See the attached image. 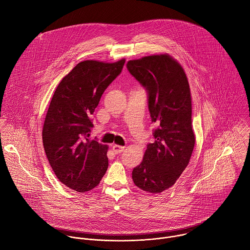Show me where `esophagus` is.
<instances>
[{
	"label": "esophagus",
	"instance_id": "esophagus-1",
	"mask_svg": "<svg viewBox=\"0 0 250 250\" xmlns=\"http://www.w3.org/2000/svg\"><path fill=\"white\" fill-rule=\"evenodd\" d=\"M112 149H113V151H114L115 154H120V153H122V152L125 150V147L119 146V145H114V146L112 147Z\"/></svg>",
	"mask_w": 250,
	"mask_h": 250
}]
</instances>
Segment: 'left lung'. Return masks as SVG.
I'll list each match as a JSON object with an SVG mask.
<instances>
[{"instance_id": "8db88e82", "label": "left lung", "mask_w": 250, "mask_h": 250, "mask_svg": "<svg viewBox=\"0 0 250 250\" xmlns=\"http://www.w3.org/2000/svg\"><path fill=\"white\" fill-rule=\"evenodd\" d=\"M128 72L145 87L148 107L157 128L142 163L133 168L134 184L148 193H161L176 182L191 159L195 134L187 76L168 54L129 60Z\"/></svg>"}]
</instances>
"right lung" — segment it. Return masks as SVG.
Instances as JSON below:
<instances>
[{
    "instance_id": "add662e5",
    "label": "right lung",
    "mask_w": 250,
    "mask_h": 250,
    "mask_svg": "<svg viewBox=\"0 0 250 250\" xmlns=\"http://www.w3.org/2000/svg\"><path fill=\"white\" fill-rule=\"evenodd\" d=\"M125 60L78 63L57 85L42 128V144L56 177L79 193L95 188L108 168V146L89 140L90 116Z\"/></svg>"
}]
</instances>
